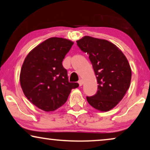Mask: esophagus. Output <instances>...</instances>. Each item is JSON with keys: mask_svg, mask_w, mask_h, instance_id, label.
Instances as JSON below:
<instances>
[{"mask_svg": "<svg viewBox=\"0 0 150 150\" xmlns=\"http://www.w3.org/2000/svg\"><path fill=\"white\" fill-rule=\"evenodd\" d=\"M78 83H79V86H82V85H83V81H82V80H79Z\"/></svg>", "mask_w": 150, "mask_h": 150, "instance_id": "1", "label": "esophagus"}]
</instances>
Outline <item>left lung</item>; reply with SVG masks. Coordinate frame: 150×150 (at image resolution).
I'll return each instance as SVG.
<instances>
[{
    "label": "left lung",
    "mask_w": 150,
    "mask_h": 150,
    "mask_svg": "<svg viewBox=\"0 0 150 150\" xmlns=\"http://www.w3.org/2000/svg\"><path fill=\"white\" fill-rule=\"evenodd\" d=\"M76 42L89 55L98 84L97 93L87 97V102L100 111H108L130 87L132 71L128 59L118 47L106 40L85 36Z\"/></svg>",
    "instance_id": "8db88e82"
}]
</instances>
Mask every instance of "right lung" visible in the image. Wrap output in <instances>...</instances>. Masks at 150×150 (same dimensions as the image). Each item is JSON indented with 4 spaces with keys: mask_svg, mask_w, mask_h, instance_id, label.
I'll return each instance as SVG.
<instances>
[{
    "mask_svg": "<svg viewBox=\"0 0 150 150\" xmlns=\"http://www.w3.org/2000/svg\"><path fill=\"white\" fill-rule=\"evenodd\" d=\"M74 42L50 38L27 54L22 64L20 82L24 94L35 106L46 112L54 111L66 102L77 83H69L62 61Z\"/></svg>",
    "mask_w": 150,
    "mask_h": 150,
    "instance_id": "1",
    "label": "right lung"
}]
</instances>
